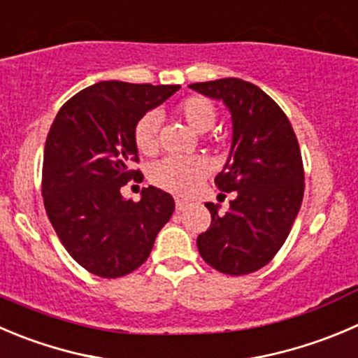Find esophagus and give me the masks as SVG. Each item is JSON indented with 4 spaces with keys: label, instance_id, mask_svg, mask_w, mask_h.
Here are the masks:
<instances>
[{
    "label": "esophagus",
    "instance_id": "obj_1",
    "mask_svg": "<svg viewBox=\"0 0 358 358\" xmlns=\"http://www.w3.org/2000/svg\"><path fill=\"white\" fill-rule=\"evenodd\" d=\"M189 201H183V199H176V211H183L187 206H189Z\"/></svg>",
    "mask_w": 358,
    "mask_h": 358
}]
</instances>
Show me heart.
Segmentation results:
<instances>
[{
  "label": "heart",
  "instance_id": "1",
  "mask_svg": "<svg viewBox=\"0 0 358 358\" xmlns=\"http://www.w3.org/2000/svg\"><path fill=\"white\" fill-rule=\"evenodd\" d=\"M175 113L185 120L197 133H206L217 122V108L203 96H189L176 105ZM134 147L140 154L152 155L157 152V117L145 113L133 129ZM210 173V162L203 157H164L148 169L152 185L176 196H189L203 183Z\"/></svg>",
  "mask_w": 358,
  "mask_h": 358
}]
</instances>
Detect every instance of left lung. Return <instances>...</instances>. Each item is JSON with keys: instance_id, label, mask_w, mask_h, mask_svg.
Listing matches in <instances>:
<instances>
[{"instance_id": "left-lung-1", "label": "left lung", "mask_w": 358, "mask_h": 358, "mask_svg": "<svg viewBox=\"0 0 358 358\" xmlns=\"http://www.w3.org/2000/svg\"><path fill=\"white\" fill-rule=\"evenodd\" d=\"M190 89L222 99L234 127L232 157L215 185L236 192V199L222 217L206 203L211 224L197 236V250L224 275H250L275 259L299 213L304 166L297 136L285 112L246 80L220 78Z\"/></svg>"}]
</instances>
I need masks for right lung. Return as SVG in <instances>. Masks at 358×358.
<instances>
[{"label":"right lung","mask_w":358,"mask_h":358,"mask_svg":"<svg viewBox=\"0 0 358 358\" xmlns=\"http://www.w3.org/2000/svg\"><path fill=\"white\" fill-rule=\"evenodd\" d=\"M180 85L108 80L61 106L47 134L41 168L45 211L69 255L89 273L120 278L150 255L175 211L168 192L148 187L140 201L120 187L141 178L134 124Z\"/></svg>","instance_id":"add662e5"}]
</instances>
